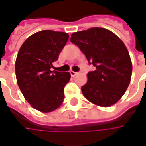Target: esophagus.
Returning a JSON list of instances; mask_svg holds the SVG:
<instances>
[{"instance_id": "1", "label": "esophagus", "mask_w": 146, "mask_h": 146, "mask_svg": "<svg viewBox=\"0 0 146 146\" xmlns=\"http://www.w3.org/2000/svg\"><path fill=\"white\" fill-rule=\"evenodd\" d=\"M70 74L71 76H75L76 75L78 74V72H76V71H73V70H70Z\"/></svg>"}]
</instances>
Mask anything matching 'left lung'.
Returning a JSON list of instances; mask_svg holds the SVG:
<instances>
[{
	"mask_svg": "<svg viewBox=\"0 0 146 146\" xmlns=\"http://www.w3.org/2000/svg\"><path fill=\"white\" fill-rule=\"evenodd\" d=\"M70 42L96 68L88 73V82L81 88L84 96L100 106L116 103L126 92L132 76V61L123 42L102 27L74 32Z\"/></svg>",
	"mask_w": 146,
	"mask_h": 146,
	"instance_id": "8db88e82",
	"label": "left lung"
}]
</instances>
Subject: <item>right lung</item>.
<instances>
[{
  "label": "right lung",
  "mask_w": 146,
  "mask_h": 146,
  "mask_svg": "<svg viewBox=\"0 0 146 146\" xmlns=\"http://www.w3.org/2000/svg\"><path fill=\"white\" fill-rule=\"evenodd\" d=\"M68 39L66 32L44 30L28 37L19 51L15 62L18 85L26 100L39 111H53L63 102L70 73L52 68Z\"/></svg>",
  "instance_id": "add662e5"
}]
</instances>
